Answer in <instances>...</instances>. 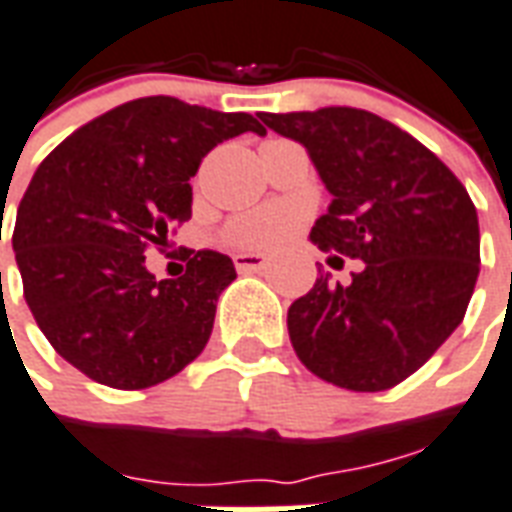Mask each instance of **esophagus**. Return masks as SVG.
<instances>
[{"label": "esophagus", "mask_w": 512, "mask_h": 512, "mask_svg": "<svg viewBox=\"0 0 512 512\" xmlns=\"http://www.w3.org/2000/svg\"><path fill=\"white\" fill-rule=\"evenodd\" d=\"M233 263H236L238 274H257L268 266V257L255 255V252H238V255H233Z\"/></svg>", "instance_id": "obj_1"}]
</instances>
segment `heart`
I'll return each mask as SVG.
<instances>
[{
    "mask_svg": "<svg viewBox=\"0 0 512 512\" xmlns=\"http://www.w3.org/2000/svg\"><path fill=\"white\" fill-rule=\"evenodd\" d=\"M298 225V214L285 206H263L238 214L222 230V241L233 249H271Z\"/></svg>",
    "mask_w": 512,
    "mask_h": 512,
    "instance_id": "obj_1",
    "label": "heart"
}]
</instances>
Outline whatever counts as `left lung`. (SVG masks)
<instances>
[{"label":"left lung","instance_id":"obj_1","mask_svg":"<svg viewBox=\"0 0 512 512\" xmlns=\"http://www.w3.org/2000/svg\"><path fill=\"white\" fill-rule=\"evenodd\" d=\"M260 119L304 143L333 195L312 227L314 244L363 260L347 287L320 276L287 309L295 355L339 388L388 391L418 372L467 314L480 274L475 203L437 154L369 111Z\"/></svg>","mask_w":512,"mask_h":512}]
</instances>
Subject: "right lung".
<instances>
[{
  "mask_svg": "<svg viewBox=\"0 0 512 512\" xmlns=\"http://www.w3.org/2000/svg\"><path fill=\"white\" fill-rule=\"evenodd\" d=\"M241 132L266 127L249 113L140 97L40 162L15 217V263L34 323L89 380L143 391L203 352L219 293L236 279L233 260L203 249L187 255L184 274L157 282L146 249L192 217L189 179Z\"/></svg>",
  "mask_w": 512,
  "mask_h": 512,
  "instance_id": "right-lung-1",
  "label": "right lung"
}]
</instances>
